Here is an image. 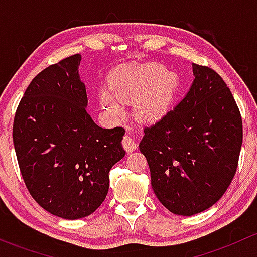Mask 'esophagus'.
<instances>
[{"label": "esophagus", "mask_w": 257, "mask_h": 257, "mask_svg": "<svg viewBox=\"0 0 257 257\" xmlns=\"http://www.w3.org/2000/svg\"><path fill=\"white\" fill-rule=\"evenodd\" d=\"M123 147L126 152L131 153V152H134V150L137 149L138 144H137V142L134 141L131 136H125L123 138Z\"/></svg>", "instance_id": "obj_1"}]
</instances>
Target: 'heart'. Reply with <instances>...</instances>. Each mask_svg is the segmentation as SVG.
<instances>
[{
	"mask_svg": "<svg viewBox=\"0 0 257 257\" xmlns=\"http://www.w3.org/2000/svg\"><path fill=\"white\" fill-rule=\"evenodd\" d=\"M175 85L174 74L162 66L148 64L116 77L110 88L113 93L103 90L100 102L108 112L119 115L123 107L115 97L121 100H133L142 96L138 105L139 115L143 119H153L167 107Z\"/></svg>",
	"mask_w": 257,
	"mask_h": 257,
	"instance_id": "1",
	"label": "heart"
}]
</instances>
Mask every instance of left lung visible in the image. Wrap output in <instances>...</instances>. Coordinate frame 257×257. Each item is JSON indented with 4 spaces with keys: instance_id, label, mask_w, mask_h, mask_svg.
<instances>
[{
    "instance_id": "obj_1",
    "label": "left lung",
    "mask_w": 257,
    "mask_h": 257,
    "mask_svg": "<svg viewBox=\"0 0 257 257\" xmlns=\"http://www.w3.org/2000/svg\"><path fill=\"white\" fill-rule=\"evenodd\" d=\"M185 97L144 128L139 149L149 164L152 188L170 212L191 216L211 208L236 173L242 120L226 83L193 63Z\"/></svg>"
}]
</instances>
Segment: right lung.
<instances>
[{"instance_id":"1","label":"right lung","mask_w":257,"mask_h":257,"mask_svg":"<svg viewBox=\"0 0 257 257\" xmlns=\"http://www.w3.org/2000/svg\"><path fill=\"white\" fill-rule=\"evenodd\" d=\"M82 56L43 69L26 89L14 121V144L28 191L52 215L88 216L104 201L109 172L125 155L123 128H100L87 112Z\"/></svg>"}]
</instances>
